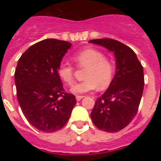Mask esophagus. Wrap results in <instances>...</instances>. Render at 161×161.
Listing matches in <instances>:
<instances>
[{
  "instance_id": "34e87169",
  "label": "esophagus",
  "mask_w": 161,
  "mask_h": 161,
  "mask_svg": "<svg viewBox=\"0 0 161 161\" xmlns=\"http://www.w3.org/2000/svg\"><path fill=\"white\" fill-rule=\"evenodd\" d=\"M83 97H84V96H79V95L76 96V101H77V102H79V101L81 100Z\"/></svg>"
}]
</instances>
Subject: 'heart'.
<instances>
[{
    "label": "heart",
    "instance_id": "1",
    "mask_svg": "<svg viewBox=\"0 0 161 161\" xmlns=\"http://www.w3.org/2000/svg\"><path fill=\"white\" fill-rule=\"evenodd\" d=\"M79 68H86L85 80L76 83L71 89L76 94L87 93L97 88L105 89L109 86L115 73V64L111 59H106L102 52L92 47L76 52L72 57ZM58 76L67 85H72L74 80V68L63 62L57 68Z\"/></svg>",
    "mask_w": 161,
    "mask_h": 161
}]
</instances>
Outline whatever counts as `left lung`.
<instances>
[{"label":"left lung","instance_id":"obj_1","mask_svg":"<svg viewBox=\"0 0 161 161\" xmlns=\"http://www.w3.org/2000/svg\"><path fill=\"white\" fill-rule=\"evenodd\" d=\"M113 52L116 72L107 90L95 102L91 119L100 130L117 132L133 120L139 109L144 85L143 68L133 50L112 38L90 40Z\"/></svg>","mask_w":161,"mask_h":161}]
</instances>
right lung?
I'll list each match as a JSON object with an SVG mask.
<instances>
[{"instance_id": "right-lung-1", "label": "right lung", "mask_w": 161, "mask_h": 161, "mask_svg": "<svg viewBox=\"0 0 161 161\" xmlns=\"http://www.w3.org/2000/svg\"><path fill=\"white\" fill-rule=\"evenodd\" d=\"M72 44L47 38L30 47L18 59L14 80L17 97L26 120L41 131L60 130L76 103L64 89L57 68Z\"/></svg>"}]
</instances>
